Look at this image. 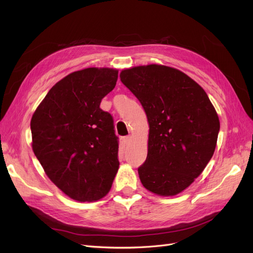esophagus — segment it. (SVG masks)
I'll return each mask as SVG.
<instances>
[{
    "instance_id": "esophagus-1",
    "label": "esophagus",
    "mask_w": 253,
    "mask_h": 253,
    "mask_svg": "<svg viewBox=\"0 0 253 253\" xmlns=\"http://www.w3.org/2000/svg\"><path fill=\"white\" fill-rule=\"evenodd\" d=\"M122 140H124L125 144L127 145L129 142H131V140H132V136H131V135H127V136L124 137V138H122Z\"/></svg>"
}]
</instances>
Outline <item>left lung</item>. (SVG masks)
Wrapping results in <instances>:
<instances>
[{
  "label": "left lung",
  "instance_id": "1",
  "mask_svg": "<svg viewBox=\"0 0 253 253\" xmlns=\"http://www.w3.org/2000/svg\"><path fill=\"white\" fill-rule=\"evenodd\" d=\"M120 80L137 97L149 122L142 186L174 196L202 174L215 151L218 115L204 88L177 68L162 64L126 68Z\"/></svg>",
  "mask_w": 253,
  "mask_h": 253
}]
</instances>
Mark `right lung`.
Returning <instances> with one entry per match:
<instances>
[{
  "label": "right lung",
  "mask_w": 253,
  "mask_h": 253,
  "mask_svg": "<svg viewBox=\"0 0 253 253\" xmlns=\"http://www.w3.org/2000/svg\"><path fill=\"white\" fill-rule=\"evenodd\" d=\"M118 70L88 67L53 85L30 120L32 147L45 174L72 200L96 202L119 169L113 118L100 109Z\"/></svg>",
  "instance_id": "add662e5"
}]
</instances>
